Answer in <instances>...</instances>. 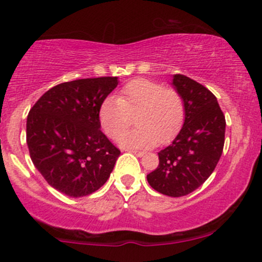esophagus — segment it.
I'll return each instance as SVG.
<instances>
[{"instance_id": "1", "label": "esophagus", "mask_w": 262, "mask_h": 262, "mask_svg": "<svg viewBox=\"0 0 262 262\" xmlns=\"http://www.w3.org/2000/svg\"><path fill=\"white\" fill-rule=\"evenodd\" d=\"M129 152H130V153H133V154H136V156H138V157H143V156H144V152H140V150H133V149H132V150H129Z\"/></svg>"}]
</instances>
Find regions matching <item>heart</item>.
<instances>
[{
	"label": "heart",
	"instance_id": "obj_1",
	"mask_svg": "<svg viewBox=\"0 0 262 262\" xmlns=\"http://www.w3.org/2000/svg\"><path fill=\"white\" fill-rule=\"evenodd\" d=\"M134 130L120 138L126 148H149L166 144L180 132L184 120V103L173 88L161 82L136 79L120 89L117 99L108 98L99 109V120L106 136L118 139L133 123Z\"/></svg>",
	"mask_w": 262,
	"mask_h": 262
}]
</instances>
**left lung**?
I'll return each instance as SVG.
<instances>
[{"label": "left lung", "mask_w": 262, "mask_h": 262, "mask_svg": "<svg viewBox=\"0 0 262 262\" xmlns=\"http://www.w3.org/2000/svg\"><path fill=\"white\" fill-rule=\"evenodd\" d=\"M173 86L184 103V124L172 144L158 153L159 164L147 176L152 188L169 197L189 194L202 186L221 158L225 115L207 88L176 74Z\"/></svg>", "instance_id": "1"}]
</instances>
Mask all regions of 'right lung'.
Instances as JSON below:
<instances>
[{
  "mask_svg": "<svg viewBox=\"0 0 262 262\" xmlns=\"http://www.w3.org/2000/svg\"><path fill=\"white\" fill-rule=\"evenodd\" d=\"M117 76L78 79L51 88L30 109L26 142L46 182L70 197L98 191L120 150L100 130L99 109Z\"/></svg>",
  "mask_w": 262,
  "mask_h": 262,
  "instance_id": "add662e5",
  "label": "right lung"
}]
</instances>
